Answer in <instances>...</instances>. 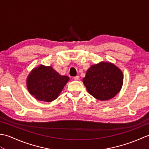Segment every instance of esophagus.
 <instances>
[{
  "label": "esophagus",
  "mask_w": 149,
  "mask_h": 149,
  "mask_svg": "<svg viewBox=\"0 0 149 149\" xmlns=\"http://www.w3.org/2000/svg\"><path fill=\"white\" fill-rule=\"evenodd\" d=\"M74 79L75 80V81L79 80V75H77V76H75V77H74Z\"/></svg>",
  "instance_id": "34e87169"
}]
</instances>
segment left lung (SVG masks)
<instances>
[{
    "instance_id": "left-lung-1",
    "label": "left lung",
    "mask_w": 149,
    "mask_h": 149,
    "mask_svg": "<svg viewBox=\"0 0 149 149\" xmlns=\"http://www.w3.org/2000/svg\"><path fill=\"white\" fill-rule=\"evenodd\" d=\"M83 82L91 95L97 100H107L121 90L123 74L113 63L101 61L87 70Z\"/></svg>"
}]
</instances>
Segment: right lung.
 Instances as JSON below:
<instances>
[{"instance_id": "obj_1", "label": "right lung", "mask_w": 149, "mask_h": 149, "mask_svg": "<svg viewBox=\"0 0 149 149\" xmlns=\"http://www.w3.org/2000/svg\"><path fill=\"white\" fill-rule=\"evenodd\" d=\"M69 80L68 76L60 75L52 66L40 65L30 72L26 84L36 100L50 102L58 97Z\"/></svg>"}]
</instances>
